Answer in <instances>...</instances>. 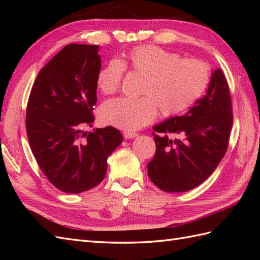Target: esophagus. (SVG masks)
Here are the masks:
<instances>
[{
	"label": "esophagus",
	"mask_w": 260,
	"mask_h": 260,
	"mask_svg": "<svg viewBox=\"0 0 260 260\" xmlns=\"http://www.w3.org/2000/svg\"><path fill=\"white\" fill-rule=\"evenodd\" d=\"M136 136H137V133H135V132H124V137L127 140L134 139Z\"/></svg>",
	"instance_id": "1"
}]
</instances>
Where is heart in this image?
<instances>
[{"instance_id": "1", "label": "heart", "mask_w": 260, "mask_h": 260, "mask_svg": "<svg viewBox=\"0 0 260 260\" xmlns=\"http://www.w3.org/2000/svg\"><path fill=\"white\" fill-rule=\"evenodd\" d=\"M128 68L143 75L142 97H120L105 103L101 108L104 124L124 131H135L156 117L157 108L171 117L190 108L210 82L207 63L196 59H180L176 53L155 46L135 47L119 60L108 61L97 74V87L104 93L118 89Z\"/></svg>"}]
</instances>
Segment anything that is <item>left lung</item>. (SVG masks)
Instances as JSON below:
<instances>
[{
  "label": "left lung",
  "mask_w": 260,
  "mask_h": 260,
  "mask_svg": "<svg viewBox=\"0 0 260 260\" xmlns=\"http://www.w3.org/2000/svg\"><path fill=\"white\" fill-rule=\"evenodd\" d=\"M233 127L230 91L221 69H212L204 97L182 116L169 117L153 129L156 152L147 173L158 189L185 192L212 174L224 156ZM170 133L178 136L169 139Z\"/></svg>",
  "instance_id": "obj_1"
}]
</instances>
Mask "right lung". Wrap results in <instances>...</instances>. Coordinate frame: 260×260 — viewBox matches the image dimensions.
<instances>
[{
	"instance_id": "add662e5",
	"label": "right lung",
	"mask_w": 260,
	"mask_h": 260,
	"mask_svg": "<svg viewBox=\"0 0 260 260\" xmlns=\"http://www.w3.org/2000/svg\"><path fill=\"white\" fill-rule=\"evenodd\" d=\"M99 46L71 45L59 51L33 85L26 107V133L33 155L51 183L66 193L98 185L107 158L123 142L113 126L93 128Z\"/></svg>"
}]
</instances>
